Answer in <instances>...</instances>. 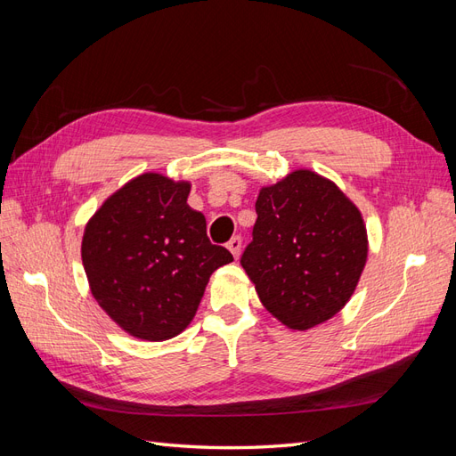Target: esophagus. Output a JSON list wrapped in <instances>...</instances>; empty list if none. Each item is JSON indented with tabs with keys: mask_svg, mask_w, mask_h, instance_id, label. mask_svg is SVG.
Segmentation results:
<instances>
[{
	"mask_svg": "<svg viewBox=\"0 0 456 456\" xmlns=\"http://www.w3.org/2000/svg\"><path fill=\"white\" fill-rule=\"evenodd\" d=\"M226 247L230 249V253L233 255V258H238L240 253H241V238H240V236L232 238V240L226 243Z\"/></svg>",
	"mask_w": 456,
	"mask_h": 456,
	"instance_id": "esophagus-1",
	"label": "esophagus"
}]
</instances>
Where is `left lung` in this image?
<instances>
[{
	"mask_svg": "<svg viewBox=\"0 0 456 456\" xmlns=\"http://www.w3.org/2000/svg\"><path fill=\"white\" fill-rule=\"evenodd\" d=\"M241 266L265 308L293 330L338 314L360 283L369 241L355 203L329 178L297 169L262 186Z\"/></svg>",
	"mask_w": 456,
	"mask_h": 456,
	"instance_id": "1",
	"label": "left lung"
}]
</instances>
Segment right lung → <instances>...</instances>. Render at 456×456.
Here are the masks:
<instances>
[{"label": "right lung", "mask_w": 456, "mask_h": 456, "mask_svg": "<svg viewBox=\"0 0 456 456\" xmlns=\"http://www.w3.org/2000/svg\"><path fill=\"white\" fill-rule=\"evenodd\" d=\"M191 184L144 173L110 196L81 240L91 293L134 338L161 342L194 320L211 273L233 260L186 203Z\"/></svg>", "instance_id": "add662e5"}]
</instances>
